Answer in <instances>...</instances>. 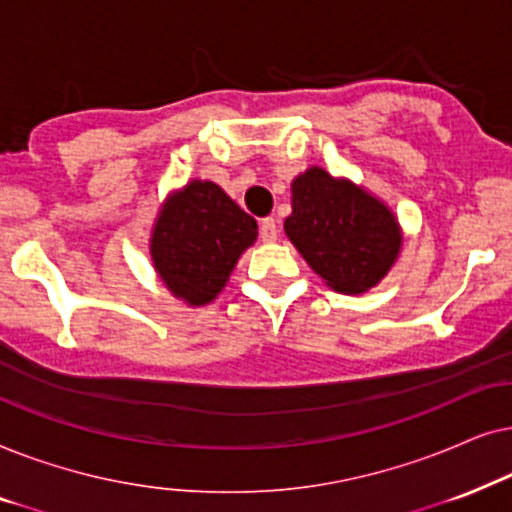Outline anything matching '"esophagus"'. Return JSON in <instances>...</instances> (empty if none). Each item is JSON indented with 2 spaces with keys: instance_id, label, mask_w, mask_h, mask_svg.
<instances>
[{
  "instance_id": "34e87169",
  "label": "esophagus",
  "mask_w": 512,
  "mask_h": 512,
  "mask_svg": "<svg viewBox=\"0 0 512 512\" xmlns=\"http://www.w3.org/2000/svg\"><path fill=\"white\" fill-rule=\"evenodd\" d=\"M278 236V227H276V220L274 217H264L260 222V238L264 243H274Z\"/></svg>"
}]
</instances>
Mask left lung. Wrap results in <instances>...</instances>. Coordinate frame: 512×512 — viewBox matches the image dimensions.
I'll return each instance as SVG.
<instances>
[{
	"label": "left lung",
	"instance_id": "1",
	"mask_svg": "<svg viewBox=\"0 0 512 512\" xmlns=\"http://www.w3.org/2000/svg\"><path fill=\"white\" fill-rule=\"evenodd\" d=\"M283 229L327 288L363 295L386 278L403 250L398 217L349 177L311 166L292 180Z\"/></svg>",
	"mask_w": 512,
	"mask_h": 512
}]
</instances>
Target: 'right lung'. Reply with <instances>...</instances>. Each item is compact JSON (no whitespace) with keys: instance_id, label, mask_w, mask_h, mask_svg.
Returning a JSON list of instances; mask_svg holds the SVG:
<instances>
[{"instance_id":"right-lung-1","label":"right lung","mask_w":512,"mask_h":512,"mask_svg":"<svg viewBox=\"0 0 512 512\" xmlns=\"http://www.w3.org/2000/svg\"><path fill=\"white\" fill-rule=\"evenodd\" d=\"M257 222L220 185L192 180L163 199L149 234L156 276L187 306H206L229 283Z\"/></svg>"}]
</instances>
